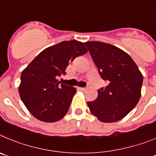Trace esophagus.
Returning <instances> with one entry per match:
<instances>
[{
	"label": "esophagus",
	"mask_w": 156,
	"mask_h": 156,
	"mask_svg": "<svg viewBox=\"0 0 156 156\" xmlns=\"http://www.w3.org/2000/svg\"><path fill=\"white\" fill-rule=\"evenodd\" d=\"M78 89H79L80 91H85L86 88H78Z\"/></svg>",
	"instance_id": "34e87169"
}]
</instances>
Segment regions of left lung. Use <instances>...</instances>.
Segmentation results:
<instances>
[{
	"mask_svg": "<svg viewBox=\"0 0 156 156\" xmlns=\"http://www.w3.org/2000/svg\"><path fill=\"white\" fill-rule=\"evenodd\" d=\"M101 79L107 86L88 101L91 112L102 122H114L127 115L139 102L143 77L132 58L110 44L85 42Z\"/></svg>",
	"mask_w": 156,
	"mask_h": 156,
	"instance_id": "left-lung-1",
	"label": "left lung"
}]
</instances>
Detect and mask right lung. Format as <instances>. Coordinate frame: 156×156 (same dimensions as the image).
I'll use <instances>...</instances> for the list:
<instances>
[{"label": "right lung", "mask_w": 156, "mask_h": 156, "mask_svg": "<svg viewBox=\"0 0 156 156\" xmlns=\"http://www.w3.org/2000/svg\"><path fill=\"white\" fill-rule=\"evenodd\" d=\"M88 49L76 40L62 41L42 51L22 71L19 94L30 114L38 120L55 122L68 112L76 88L62 84L70 62Z\"/></svg>", "instance_id": "obj_1"}]
</instances>
